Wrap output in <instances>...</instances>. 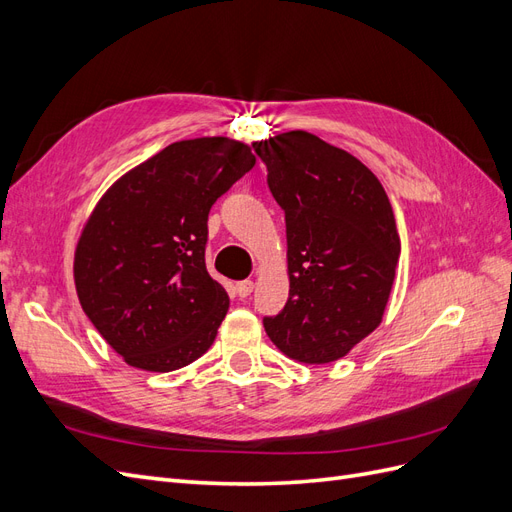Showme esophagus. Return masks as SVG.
Masks as SVG:
<instances>
[{
  "label": "esophagus",
  "mask_w": 512,
  "mask_h": 512,
  "mask_svg": "<svg viewBox=\"0 0 512 512\" xmlns=\"http://www.w3.org/2000/svg\"><path fill=\"white\" fill-rule=\"evenodd\" d=\"M235 290H237L239 297H247V294H250V292L254 290V282H252V280H243V282H237Z\"/></svg>",
  "instance_id": "34e87169"
}]
</instances>
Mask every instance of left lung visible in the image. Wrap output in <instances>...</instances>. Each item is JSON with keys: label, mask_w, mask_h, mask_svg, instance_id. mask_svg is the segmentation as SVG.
I'll use <instances>...</instances> for the list:
<instances>
[{"label": "left lung", "mask_w": 512, "mask_h": 512, "mask_svg": "<svg viewBox=\"0 0 512 512\" xmlns=\"http://www.w3.org/2000/svg\"><path fill=\"white\" fill-rule=\"evenodd\" d=\"M254 149L288 245V301L265 331L299 363L342 359L380 327L391 297L401 243L389 196L361 160L305 130Z\"/></svg>", "instance_id": "left-lung-1"}]
</instances>
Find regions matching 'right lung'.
<instances>
[{
    "label": "right lung",
    "mask_w": 512,
    "mask_h": 512,
    "mask_svg": "<svg viewBox=\"0 0 512 512\" xmlns=\"http://www.w3.org/2000/svg\"><path fill=\"white\" fill-rule=\"evenodd\" d=\"M254 164L235 138L179 141L121 175L89 213L74 250L76 294L128 365L164 374L215 342L230 299L207 273V218Z\"/></svg>",
    "instance_id": "obj_1"
}]
</instances>
